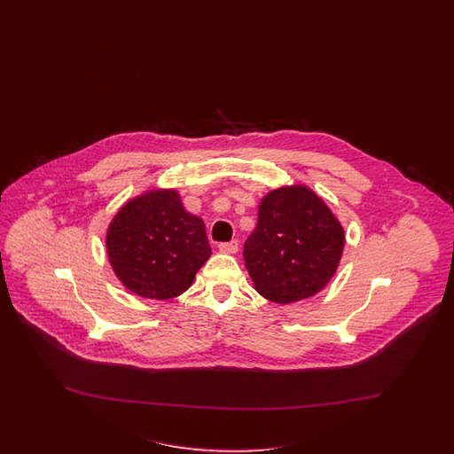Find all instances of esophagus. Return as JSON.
<instances>
[{
    "label": "esophagus",
    "instance_id": "34e87169",
    "mask_svg": "<svg viewBox=\"0 0 454 454\" xmlns=\"http://www.w3.org/2000/svg\"><path fill=\"white\" fill-rule=\"evenodd\" d=\"M221 253H226V254H234L236 251H238V241L233 239V241H230V243H220V247H218Z\"/></svg>",
    "mask_w": 454,
    "mask_h": 454
}]
</instances>
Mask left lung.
Masks as SVG:
<instances>
[{"label": "left lung", "mask_w": 454, "mask_h": 454, "mask_svg": "<svg viewBox=\"0 0 454 454\" xmlns=\"http://www.w3.org/2000/svg\"><path fill=\"white\" fill-rule=\"evenodd\" d=\"M344 230L330 207L304 184L268 192L243 256L254 289L288 304L315 296L341 260Z\"/></svg>", "instance_id": "obj_1"}]
</instances>
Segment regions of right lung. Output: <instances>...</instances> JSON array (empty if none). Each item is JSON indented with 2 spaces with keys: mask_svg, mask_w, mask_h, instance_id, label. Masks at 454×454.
I'll return each instance as SVG.
<instances>
[{
  "mask_svg": "<svg viewBox=\"0 0 454 454\" xmlns=\"http://www.w3.org/2000/svg\"><path fill=\"white\" fill-rule=\"evenodd\" d=\"M111 268L141 298L169 300L192 286L211 256L205 223L176 190H150L114 215L106 233Z\"/></svg>",
  "mask_w": 454,
  "mask_h": 454,
  "instance_id": "right-lung-1",
  "label": "right lung"
}]
</instances>
